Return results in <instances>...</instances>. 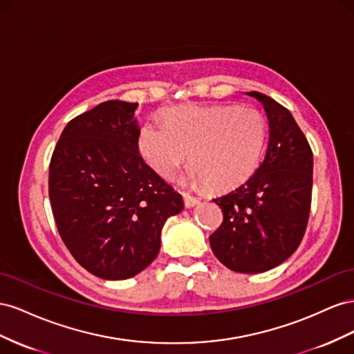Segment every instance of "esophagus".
<instances>
[{"instance_id":"1","label":"esophagus","mask_w":354,"mask_h":354,"mask_svg":"<svg viewBox=\"0 0 354 354\" xmlns=\"http://www.w3.org/2000/svg\"><path fill=\"white\" fill-rule=\"evenodd\" d=\"M183 197H184V205H185V207H193V206H196V205L198 203V201H200L198 197H194V196H191V194H188V193H184Z\"/></svg>"}]
</instances>
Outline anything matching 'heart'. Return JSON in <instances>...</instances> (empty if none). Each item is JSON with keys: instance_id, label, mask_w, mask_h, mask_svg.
I'll use <instances>...</instances> for the list:
<instances>
[{"instance_id": "b5f03b06", "label": "heart", "mask_w": 354, "mask_h": 354, "mask_svg": "<svg viewBox=\"0 0 354 354\" xmlns=\"http://www.w3.org/2000/svg\"><path fill=\"white\" fill-rule=\"evenodd\" d=\"M163 126L139 130L138 151L165 179L174 178L189 153V179L224 189L246 179L266 147V121L258 109L236 104H187L166 108Z\"/></svg>"}]
</instances>
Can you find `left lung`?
<instances>
[{"label": "left lung", "mask_w": 354, "mask_h": 354, "mask_svg": "<svg viewBox=\"0 0 354 354\" xmlns=\"http://www.w3.org/2000/svg\"><path fill=\"white\" fill-rule=\"evenodd\" d=\"M264 106L268 140L264 158L243 184L214 198L222 224L209 237L215 257L239 272L277 267L298 249L311 207L313 151L289 109L249 92Z\"/></svg>", "instance_id": "8db88e82"}]
</instances>
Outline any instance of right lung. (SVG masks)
<instances>
[{
    "label": "right lung",
    "mask_w": 354,
    "mask_h": 354,
    "mask_svg": "<svg viewBox=\"0 0 354 354\" xmlns=\"http://www.w3.org/2000/svg\"><path fill=\"white\" fill-rule=\"evenodd\" d=\"M138 104L106 100L73 118L48 167L60 239L80 266L106 280L136 276L156 259L183 197L138 151Z\"/></svg>",
    "instance_id": "right-lung-1"
}]
</instances>
